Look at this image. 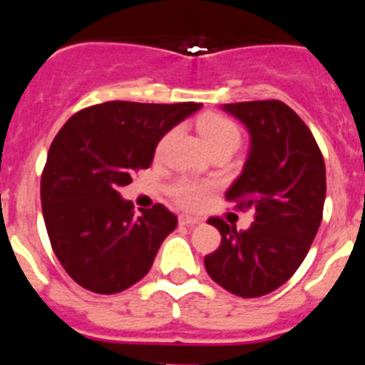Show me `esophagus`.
Listing matches in <instances>:
<instances>
[{
	"label": "esophagus",
	"instance_id": "34e87169",
	"mask_svg": "<svg viewBox=\"0 0 365 365\" xmlns=\"http://www.w3.org/2000/svg\"><path fill=\"white\" fill-rule=\"evenodd\" d=\"M201 219L199 217H192V215H179V225H185V227H193V225H199Z\"/></svg>",
	"mask_w": 365,
	"mask_h": 365
}]
</instances>
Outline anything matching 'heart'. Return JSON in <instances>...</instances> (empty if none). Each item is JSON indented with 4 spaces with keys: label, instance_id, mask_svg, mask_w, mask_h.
Segmentation results:
<instances>
[{
    "label": "heart",
    "instance_id": "obj_1",
    "mask_svg": "<svg viewBox=\"0 0 365 365\" xmlns=\"http://www.w3.org/2000/svg\"><path fill=\"white\" fill-rule=\"evenodd\" d=\"M199 133L205 138L206 146L210 151L221 150V148H230L235 151V148L241 143L240 128L230 120V118L217 115V113H206L199 118ZM202 186L193 182L190 179H177L170 186V193L173 195L177 202L182 206H195L199 197H201Z\"/></svg>",
    "mask_w": 365,
    "mask_h": 365
}]
</instances>
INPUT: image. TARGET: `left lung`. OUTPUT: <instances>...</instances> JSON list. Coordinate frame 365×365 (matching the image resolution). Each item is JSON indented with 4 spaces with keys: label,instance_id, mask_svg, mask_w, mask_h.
<instances>
[{
    "label": "left lung",
    "instance_id": "8db88e82",
    "mask_svg": "<svg viewBox=\"0 0 365 365\" xmlns=\"http://www.w3.org/2000/svg\"><path fill=\"white\" fill-rule=\"evenodd\" d=\"M250 133L243 172L225 197L254 210L248 230L210 217L221 245L205 257L217 285L241 298L282 287L298 270L320 228L325 163L305 122L279 100L222 104Z\"/></svg>",
    "mask_w": 365,
    "mask_h": 365
}]
</instances>
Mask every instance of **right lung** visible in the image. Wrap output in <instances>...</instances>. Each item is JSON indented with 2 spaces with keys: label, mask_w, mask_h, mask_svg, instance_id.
Wrapping results in <instances>:
<instances>
[{
  "label": "right lung",
  "mask_w": 365,
  "mask_h": 365,
  "mask_svg": "<svg viewBox=\"0 0 365 365\" xmlns=\"http://www.w3.org/2000/svg\"><path fill=\"white\" fill-rule=\"evenodd\" d=\"M197 109L113 100L82 109L58 131L41 173V210L58 261L80 287L117 294L151 269L177 217L163 205L135 215L118 190L150 168L160 138Z\"/></svg>",
  "instance_id": "1"
}]
</instances>
